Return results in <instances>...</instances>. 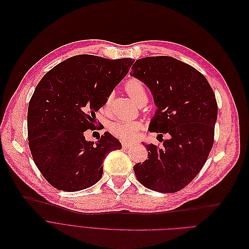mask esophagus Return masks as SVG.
I'll list each match as a JSON object with an SVG mask.
<instances>
[{"label": "esophagus", "instance_id": "34e87169", "mask_svg": "<svg viewBox=\"0 0 249 249\" xmlns=\"http://www.w3.org/2000/svg\"><path fill=\"white\" fill-rule=\"evenodd\" d=\"M132 146H133V143H126V142H124V143H123V147L124 149H128L129 147H132Z\"/></svg>", "mask_w": 249, "mask_h": 249}]
</instances>
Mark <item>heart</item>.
<instances>
[{
    "instance_id": "b5f03b06",
    "label": "heart",
    "mask_w": 249,
    "mask_h": 249,
    "mask_svg": "<svg viewBox=\"0 0 249 249\" xmlns=\"http://www.w3.org/2000/svg\"><path fill=\"white\" fill-rule=\"evenodd\" d=\"M124 90L127 95L131 97L134 102L138 105L143 102H147L148 96L144 83L138 79L128 80ZM142 128V124L139 122H128V121H118L110 125L111 133L124 141H132L139 137V133Z\"/></svg>"
}]
</instances>
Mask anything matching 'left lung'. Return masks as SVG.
<instances>
[{"label":"left lung","mask_w":249,"mask_h":249,"mask_svg":"<svg viewBox=\"0 0 249 249\" xmlns=\"http://www.w3.org/2000/svg\"><path fill=\"white\" fill-rule=\"evenodd\" d=\"M131 76L150 89L157 106L149 125L163 146L145 145L148 159L134 166L137 179L152 191L176 193L195 178L214 144L218 105L208 80L172 56L137 60Z\"/></svg>","instance_id":"1"}]
</instances>
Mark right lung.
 <instances>
[{
    "label": "right lung",
    "mask_w": 249,
    "mask_h": 249,
    "mask_svg": "<svg viewBox=\"0 0 249 249\" xmlns=\"http://www.w3.org/2000/svg\"><path fill=\"white\" fill-rule=\"evenodd\" d=\"M134 62L79 54L39 81L28 105V145L35 165L53 187L78 192L94 185L101 178L106 155L122 149L108 132L95 144L84 133L95 127V112Z\"/></svg>",
    "instance_id": "add662e5"
}]
</instances>
